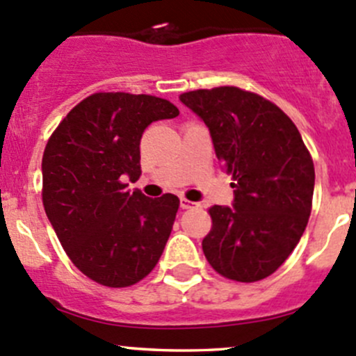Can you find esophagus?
<instances>
[{
  "label": "esophagus",
  "instance_id": "34e87169",
  "mask_svg": "<svg viewBox=\"0 0 356 356\" xmlns=\"http://www.w3.org/2000/svg\"><path fill=\"white\" fill-rule=\"evenodd\" d=\"M198 207H200V203H195V201L181 198V208H184V210H191V208H198Z\"/></svg>",
  "mask_w": 356,
  "mask_h": 356
}]
</instances>
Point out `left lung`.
I'll list each match as a JSON object with an SVG mask.
<instances>
[{"instance_id":"left-lung-1","label":"left lung","mask_w":356,"mask_h":356,"mask_svg":"<svg viewBox=\"0 0 356 356\" xmlns=\"http://www.w3.org/2000/svg\"><path fill=\"white\" fill-rule=\"evenodd\" d=\"M179 98L210 129L215 155L234 181L232 208H208L204 257L222 277L261 281L284 264L308 224L310 152L288 115L257 92L220 86Z\"/></svg>"}]
</instances>
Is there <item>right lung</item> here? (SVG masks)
<instances>
[{
	"instance_id": "1",
	"label": "right lung",
	"mask_w": 356,
	"mask_h": 356,
	"mask_svg": "<svg viewBox=\"0 0 356 356\" xmlns=\"http://www.w3.org/2000/svg\"><path fill=\"white\" fill-rule=\"evenodd\" d=\"M163 98L95 92L67 113L42 155V204L63 250L91 281L127 288L160 260L179 210L177 196L146 198L124 179L141 175V138L174 118Z\"/></svg>"
}]
</instances>
